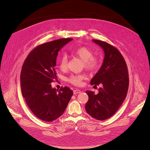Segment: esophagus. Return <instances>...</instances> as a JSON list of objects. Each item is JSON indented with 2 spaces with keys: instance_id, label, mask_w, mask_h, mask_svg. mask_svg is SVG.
Wrapping results in <instances>:
<instances>
[{
  "instance_id": "obj_1",
  "label": "esophagus",
  "mask_w": 150,
  "mask_h": 150,
  "mask_svg": "<svg viewBox=\"0 0 150 150\" xmlns=\"http://www.w3.org/2000/svg\"><path fill=\"white\" fill-rule=\"evenodd\" d=\"M81 92V91L79 90V89H75V90H74V94H75V95H76L77 93H79Z\"/></svg>"
}]
</instances>
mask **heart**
<instances>
[{
	"mask_svg": "<svg viewBox=\"0 0 150 150\" xmlns=\"http://www.w3.org/2000/svg\"><path fill=\"white\" fill-rule=\"evenodd\" d=\"M71 54L83 61V66L87 70L95 71L99 66V60L96 57H93V52L92 50L85 46H81L76 49H72ZM68 58L64 55L60 59L59 67L62 71H65L67 69ZM85 78L84 75H72L70 76L68 81L71 83L79 86L82 84V81Z\"/></svg>",
	"mask_w": 150,
	"mask_h": 150,
	"instance_id": "heart-1",
	"label": "heart"
}]
</instances>
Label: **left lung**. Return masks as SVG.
Masks as SVG:
<instances>
[{
	"label": "left lung",
	"mask_w": 150,
	"mask_h": 150,
	"mask_svg": "<svg viewBox=\"0 0 150 150\" xmlns=\"http://www.w3.org/2000/svg\"><path fill=\"white\" fill-rule=\"evenodd\" d=\"M92 41L102 47L105 56L101 68L90 83L94 86L101 83L102 87L96 95L91 91H85L89 97L85 110L92 117L103 121L112 117L125 100L129 85L128 72L126 62L117 48L104 41Z\"/></svg>",
	"instance_id": "8db88e82"
}]
</instances>
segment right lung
<instances>
[{"label": "right lung", "mask_w": 150, "mask_h": 150, "mask_svg": "<svg viewBox=\"0 0 150 150\" xmlns=\"http://www.w3.org/2000/svg\"><path fill=\"white\" fill-rule=\"evenodd\" d=\"M72 40L60 39L40 45L29 53L23 64L21 73L22 93L29 109L41 120L51 122L61 116L73 95L68 87L58 91L51 84L57 79L58 52Z\"/></svg>", "instance_id": "right-lung-1"}]
</instances>
